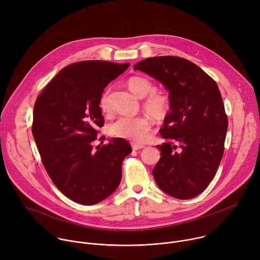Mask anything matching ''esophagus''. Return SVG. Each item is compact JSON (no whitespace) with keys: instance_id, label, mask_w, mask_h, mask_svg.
Here are the masks:
<instances>
[{"instance_id":"1","label":"esophagus","mask_w":260,"mask_h":260,"mask_svg":"<svg viewBox=\"0 0 260 260\" xmlns=\"http://www.w3.org/2000/svg\"><path fill=\"white\" fill-rule=\"evenodd\" d=\"M132 147H133L134 150H139V149H142V148H144L145 145L144 144H139V143H133Z\"/></svg>"}]
</instances>
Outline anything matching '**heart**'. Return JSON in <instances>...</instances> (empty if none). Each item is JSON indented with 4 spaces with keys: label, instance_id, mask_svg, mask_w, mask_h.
<instances>
[{
    "label": "heart",
    "instance_id": "heart-1",
    "mask_svg": "<svg viewBox=\"0 0 260 260\" xmlns=\"http://www.w3.org/2000/svg\"><path fill=\"white\" fill-rule=\"evenodd\" d=\"M128 89L138 98L142 99L147 95L144 102V108L155 118H162L169 110V99L162 93L155 91V85L148 78L134 76L127 80ZM102 111H107V99L103 95L100 101ZM150 121L145 116H121L111 123L108 133L111 137L129 140L133 142H142L150 129Z\"/></svg>",
    "mask_w": 260,
    "mask_h": 260
}]
</instances>
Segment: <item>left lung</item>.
<instances>
[{
    "instance_id": "obj_1",
    "label": "left lung",
    "mask_w": 260,
    "mask_h": 260,
    "mask_svg": "<svg viewBox=\"0 0 260 260\" xmlns=\"http://www.w3.org/2000/svg\"><path fill=\"white\" fill-rule=\"evenodd\" d=\"M169 91L170 111L159 133L160 159L152 174L158 187L179 200L193 199L213 180L222 155L228 116L216 82L196 63L178 56L137 62Z\"/></svg>"
}]
</instances>
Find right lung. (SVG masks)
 <instances>
[{
	"label": "right lung",
	"instance_id": "obj_1",
	"mask_svg": "<svg viewBox=\"0 0 260 260\" xmlns=\"http://www.w3.org/2000/svg\"><path fill=\"white\" fill-rule=\"evenodd\" d=\"M128 66L105 60L69 64L35 103L31 132L43 166L59 191L78 204L102 202L121 181L129 143L113 138L94 151L92 142L105 122L100 107L104 88Z\"/></svg>",
	"mask_w": 260,
	"mask_h": 260
}]
</instances>
